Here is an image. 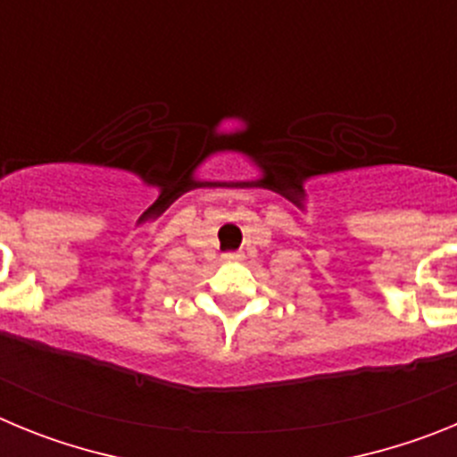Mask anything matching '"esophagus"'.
Listing matches in <instances>:
<instances>
[{
	"instance_id": "34e87169",
	"label": "esophagus",
	"mask_w": 457,
	"mask_h": 457,
	"mask_svg": "<svg viewBox=\"0 0 457 457\" xmlns=\"http://www.w3.org/2000/svg\"><path fill=\"white\" fill-rule=\"evenodd\" d=\"M242 258H245V253H240V252L224 253V261H228V263H233V261H242Z\"/></svg>"
}]
</instances>
